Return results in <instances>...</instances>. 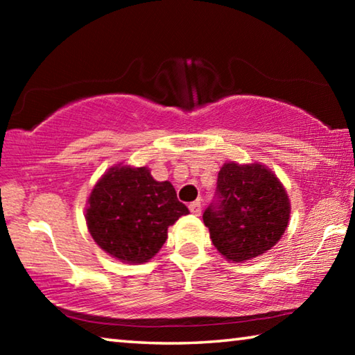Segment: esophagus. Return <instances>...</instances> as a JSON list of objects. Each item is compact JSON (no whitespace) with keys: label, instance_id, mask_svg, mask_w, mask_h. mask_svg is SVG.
Returning a JSON list of instances; mask_svg holds the SVG:
<instances>
[{"label":"esophagus","instance_id":"34e87169","mask_svg":"<svg viewBox=\"0 0 355 355\" xmlns=\"http://www.w3.org/2000/svg\"><path fill=\"white\" fill-rule=\"evenodd\" d=\"M189 209H191L192 214L199 216L202 213V202L200 200H196V202L189 203Z\"/></svg>","mask_w":355,"mask_h":355}]
</instances>
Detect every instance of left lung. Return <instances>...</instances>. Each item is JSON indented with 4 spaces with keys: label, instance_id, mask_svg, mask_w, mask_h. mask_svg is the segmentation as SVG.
Here are the masks:
<instances>
[{
    "label": "left lung",
    "instance_id": "1",
    "mask_svg": "<svg viewBox=\"0 0 355 355\" xmlns=\"http://www.w3.org/2000/svg\"><path fill=\"white\" fill-rule=\"evenodd\" d=\"M218 194L219 203L205 209L203 222L225 260L244 263L280 241L291 205L284 184L269 167L228 161L218 173Z\"/></svg>",
    "mask_w": 355,
    "mask_h": 355
}]
</instances>
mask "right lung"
<instances>
[{
  "label": "right lung",
  "mask_w": 355,
  "mask_h": 355,
  "mask_svg": "<svg viewBox=\"0 0 355 355\" xmlns=\"http://www.w3.org/2000/svg\"><path fill=\"white\" fill-rule=\"evenodd\" d=\"M188 213L172 183L156 182L147 166L116 164L95 183L84 218L101 250L122 263L142 264L163 248L167 228Z\"/></svg>",
  "instance_id": "1"
}]
</instances>
